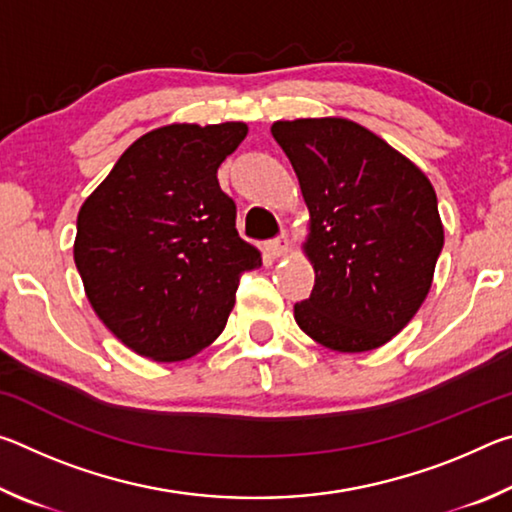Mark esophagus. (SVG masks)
<instances>
[{
    "label": "esophagus",
    "instance_id": "esophagus-1",
    "mask_svg": "<svg viewBox=\"0 0 512 512\" xmlns=\"http://www.w3.org/2000/svg\"><path fill=\"white\" fill-rule=\"evenodd\" d=\"M264 248H266L268 257H273V259L284 257V255L289 253V239L282 235V237H277V239H273V241H268V244H266Z\"/></svg>",
    "mask_w": 512,
    "mask_h": 512
}]
</instances>
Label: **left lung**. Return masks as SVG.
<instances>
[{
    "mask_svg": "<svg viewBox=\"0 0 512 512\" xmlns=\"http://www.w3.org/2000/svg\"><path fill=\"white\" fill-rule=\"evenodd\" d=\"M309 210L302 244L311 296L302 332L334 352H368L400 334L427 298L445 244L429 178L357 121H275Z\"/></svg>",
    "mask_w": 512,
    "mask_h": 512,
    "instance_id": "1",
    "label": "left lung"
}]
</instances>
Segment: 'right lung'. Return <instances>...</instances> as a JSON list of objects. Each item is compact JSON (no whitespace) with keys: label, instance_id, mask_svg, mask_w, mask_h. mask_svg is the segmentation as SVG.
Here are the masks:
<instances>
[{"label":"right lung","instance_id":"add662e5","mask_svg":"<svg viewBox=\"0 0 512 512\" xmlns=\"http://www.w3.org/2000/svg\"><path fill=\"white\" fill-rule=\"evenodd\" d=\"M244 121L169 124L142 135L85 198L74 262L94 314L153 361H183L223 332L239 277L262 255L235 228L216 169Z\"/></svg>","mask_w":512,"mask_h":512}]
</instances>
